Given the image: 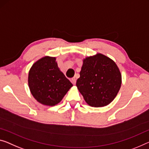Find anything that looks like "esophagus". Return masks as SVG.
<instances>
[{
  "instance_id": "34e87169",
  "label": "esophagus",
  "mask_w": 149,
  "mask_h": 149,
  "mask_svg": "<svg viewBox=\"0 0 149 149\" xmlns=\"http://www.w3.org/2000/svg\"><path fill=\"white\" fill-rule=\"evenodd\" d=\"M71 82L72 83L74 84V85H75V84H76V79H75V78H73V79H71Z\"/></svg>"
}]
</instances>
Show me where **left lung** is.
<instances>
[{
	"label": "left lung",
	"mask_w": 149,
	"mask_h": 149,
	"mask_svg": "<svg viewBox=\"0 0 149 149\" xmlns=\"http://www.w3.org/2000/svg\"><path fill=\"white\" fill-rule=\"evenodd\" d=\"M76 85L85 102L93 107L109 104L119 91L122 76L114 61L101 53L86 57Z\"/></svg>",
	"instance_id": "obj_1"
}]
</instances>
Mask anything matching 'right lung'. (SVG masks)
<instances>
[{"label":"right lung","instance_id":"right-lung-1","mask_svg":"<svg viewBox=\"0 0 149 149\" xmlns=\"http://www.w3.org/2000/svg\"><path fill=\"white\" fill-rule=\"evenodd\" d=\"M28 83L33 97L40 104L54 106L60 102L72 84L58 68L56 57L45 56L33 64Z\"/></svg>","mask_w":149,"mask_h":149}]
</instances>
